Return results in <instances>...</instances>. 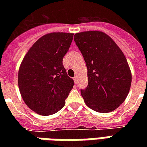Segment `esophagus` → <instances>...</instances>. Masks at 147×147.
<instances>
[{
    "mask_svg": "<svg viewBox=\"0 0 147 147\" xmlns=\"http://www.w3.org/2000/svg\"><path fill=\"white\" fill-rule=\"evenodd\" d=\"M73 80H74V82H75V83H76V84H77V83H78V77H77V76H76V77H74L73 78Z\"/></svg>",
    "mask_w": 147,
    "mask_h": 147,
    "instance_id": "obj_1",
    "label": "esophagus"
}]
</instances>
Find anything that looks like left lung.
<instances>
[{"label":"left lung","mask_w":147,"mask_h":147,"mask_svg":"<svg viewBox=\"0 0 147 147\" xmlns=\"http://www.w3.org/2000/svg\"><path fill=\"white\" fill-rule=\"evenodd\" d=\"M74 40L88 69V84L81 94L88 107L100 113L117 108L127 96L131 72L121 49L100 31L76 33Z\"/></svg>","instance_id":"1"}]
</instances>
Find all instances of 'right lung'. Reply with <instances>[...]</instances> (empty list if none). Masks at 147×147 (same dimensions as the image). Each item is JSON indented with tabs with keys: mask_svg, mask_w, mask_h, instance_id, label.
<instances>
[{
	"mask_svg": "<svg viewBox=\"0 0 147 147\" xmlns=\"http://www.w3.org/2000/svg\"><path fill=\"white\" fill-rule=\"evenodd\" d=\"M73 33H52L40 38L24 56L18 85L24 102L32 111L47 116L64 107L74 81L62 64Z\"/></svg>",
	"mask_w": 147,
	"mask_h": 147,
	"instance_id": "1",
	"label": "right lung"
}]
</instances>
